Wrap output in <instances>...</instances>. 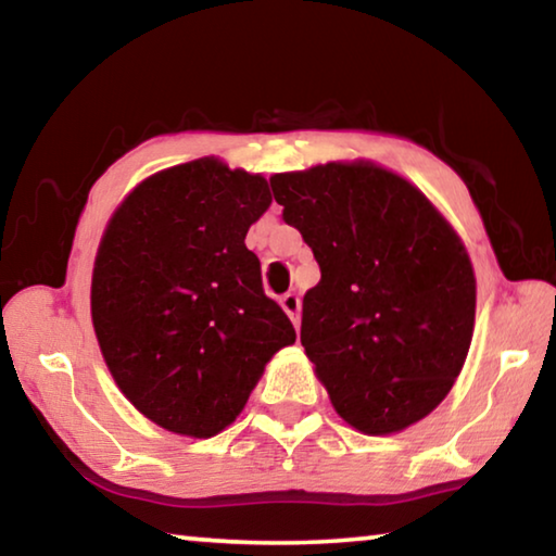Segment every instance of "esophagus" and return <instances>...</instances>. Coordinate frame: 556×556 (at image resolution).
Listing matches in <instances>:
<instances>
[{"label":"esophagus","instance_id":"esophagus-1","mask_svg":"<svg viewBox=\"0 0 556 556\" xmlns=\"http://www.w3.org/2000/svg\"><path fill=\"white\" fill-rule=\"evenodd\" d=\"M279 304H281V308H285V314L291 318L294 328H299V312H301L299 296L296 294H285V296H281Z\"/></svg>","mask_w":556,"mask_h":556}]
</instances>
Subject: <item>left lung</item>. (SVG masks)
Wrapping results in <instances>:
<instances>
[{
  "instance_id": "8db88e82",
  "label": "left lung",
  "mask_w": 556,
  "mask_h": 556,
  "mask_svg": "<svg viewBox=\"0 0 556 556\" xmlns=\"http://www.w3.org/2000/svg\"><path fill=\"white\" fill-rule=\"evenodd\" d=\"M269 184L321 267L301 345L333 409L368 437L417 425L454 388L473 338L464 240L417 186L365 159Z\"/></svg>"
}]
</instances>
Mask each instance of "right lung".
<instances>
[{"label":"right lung","mask_w":556,"mask_h":556,"mask_svg":"<svg viewBox=\"0 0 556 556\" xmlns=\"http://www.w3.org/2000/svg\"><path fill=\"white\" fill-rule=\"evenodd\" d=\"M269 203L265 176L203 156L137 184L102 232L92 328L122 394L166 431L220 434L296 341L244 248Z\"/></svg>","instance_id":"right-lung-1"}]
</instances>
